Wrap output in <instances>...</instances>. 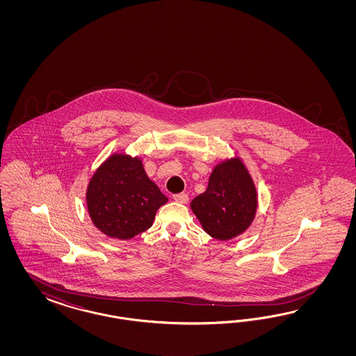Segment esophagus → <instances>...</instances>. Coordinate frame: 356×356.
<instances>
[{
	"label": "esophagus",
	"instance_id": "1",
	"mask_svg": "<svg viewBox=\"0 0 356 356\" xmlns=\"http://www.w3.org/2000/svg\"><path fill=\"white\" fill-rule=\"evenodd\" d=\"M173 200L179 204H186L189 201V197L185 193L173 194Z\"/></svg>",
	"mask_w": 356,
	"mask_h": 356
}]
</instances>
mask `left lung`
Here are the masks:
<instances>
[{
    "label": "left lung",
    "instance_id": "8db88e82",
    "mask_svg": "<svg viewBox=\"0 0 356 356\" xmlns=\"http://www.w3.org/2000/svg\"><path fill=\"white\" fill-rule=\"evenodd\" d=\"M206 234L226 241L247 231L257 211V191L241 159L216 164L207 189L191 202Z\"/></svg>",
    "mask_w": 356,
    "mask_h": 356
}]
</instances>
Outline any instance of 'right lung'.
I'll list each match as a JSON object with an SVG mask.
<instances>
[{
	"label": "right lung",
	"instance_id": "add662e5",
	"mask_svg": "<svg viewBox=\"0 0 356 356\" xmlns=\"http://www.w3.org/2000/svg\"><path fill=\"white\" fill-rule=\"evenodd\" d=\"M168 198L152 183L140 158L113 154L87 186V210L104 235L128 240L149 229Z\"/></svg>",
	"mask_w": 356,
	"mask_h": 356
}]
</instances>
